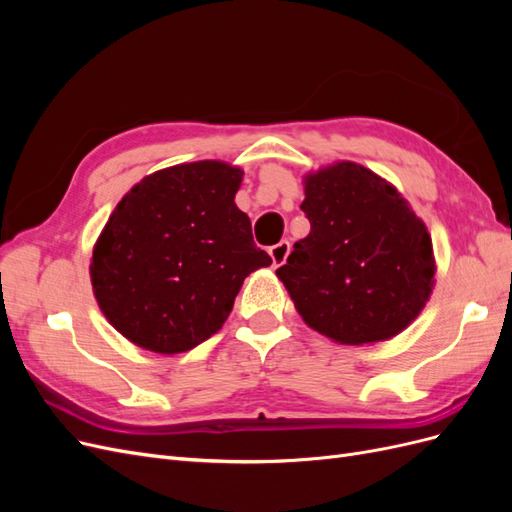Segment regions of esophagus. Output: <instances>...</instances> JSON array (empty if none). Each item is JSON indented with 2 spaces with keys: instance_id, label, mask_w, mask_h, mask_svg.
I'll return each mask as SVG.
<instances>
[{
  "instance_id": "esophagus-1",
  "label": "esophagus",
  "mask_w": 512,
  "mask_h": 512,
  "mask_svg": "<svg viewBox=\"0 0 512 512\" xmlns=\"http://www.w3.org/2000/svg\"><path fill=\"white\" fill-rule=\"evenodd\" d=\"M288 254H290V243L288 241H280L277 245L269 247V256L273 260V267H282L286 258H288Z\"/></svg>"
}]
</instances>
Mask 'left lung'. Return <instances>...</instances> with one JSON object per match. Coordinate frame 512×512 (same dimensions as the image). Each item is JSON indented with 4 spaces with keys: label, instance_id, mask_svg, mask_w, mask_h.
Instances as JSON below:
<instances>
[{
    "label": "left lung",
    "instance_id": "left-lung-1",
    "mask_svg": "<svg viewBox=\"0 0 512 512\" xmlns=\"http://www.w3.org/2000/svg\"><path fill=\"white\" fill-rule=\"evenodd\" d=\"M303 188L312 230L275 275L307 327L346 346L408 329L436 284L425 222L393 183L356 162L307 173Z\"/></svg>",
    "mask_w": 512,
    "mask_h": 512
}]
</instances>
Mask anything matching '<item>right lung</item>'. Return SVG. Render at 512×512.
I'll list each match as a JSON object with an SVG mask.
<instances>
[{"mask_svg": "<svg viewBox=\"0 0 512 512\" xmlns=\"http://www.w3.org/2000/svg\"><path fill=\"white\" fill-rule=\"evenodd\" d=\"M243 170L220 160L138 181L94 245L89 275L106 320L138 348L188 352L222 329L243 280L269 267L235 205Z\"/></svg>", "mask_w": 512, "mask_h": 512, "instance_id": "right-lung-1", "label": "right lung"}]
</instances>
